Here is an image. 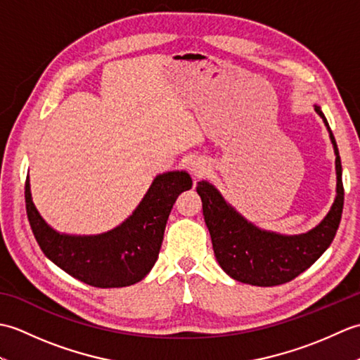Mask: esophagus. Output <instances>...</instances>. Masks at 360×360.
<instances>
[{
  "label": "esophagus",
  "instance_id": "34e87169",
  "mask_svg": "<svg viewBox=\"0 0 360 360\" xmlns=\"http://www.w3.org/2000/svg\"><path fill=\"white\" fill-rule=\"evenodd\" d=\"M188 170H190V173L195 176V178H201V176H204L205 173L209 172L207 160H205L204 158H198V156L193 158V159H190Z\"/></svg>",
  "mask_w": 360,
  "mask_h": 360
}]
</instances>
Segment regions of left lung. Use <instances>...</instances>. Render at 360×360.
I'll return each mask as SVG.
<instances>
[{"mask_svg": "<svg viewBox=\"0 0 360 360\" xmlns=\"http://www.w3.org/2000/svg\"><path fill=\"white\" fill-rule=\"evenodd\" d=\"M314 110L330 133L338 184L330 212L311 231L298 235L264 231L236 212L209 181L198 182L196 192L201 196L202 215L210 232L217 262L229 277L236 281L252 286L283 285L314 264L334 240L343 210L342 162L338 143L322 108L314 105Z\"/></svg>", "mask_w": 360, "mask_h": 360, "instance_id": "obj_1", "label": "left lung"}]
</instances>
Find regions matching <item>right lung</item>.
Returning a JSON list of instances; mask_svg holds the SVG:
<instances>
[{"instance_id": "add662e5", "label": "right lung", "mask_w": 360, "mask_h": 360, "mask_svg": "<svg viewBox=\"0 0 360 360\" xmlns=\"http://www.w3.org/2000/svg\"><path fill=\"white\" fill-rule=\"evenodd\" d=\"M192 184L184 170L158 174L124 223L97 235H70L57 232L43 219L27 176L26 212L38 246L60 269L94 288H124L141 281L155 266L176 198Z\"/></svg>"}]
</instances>
